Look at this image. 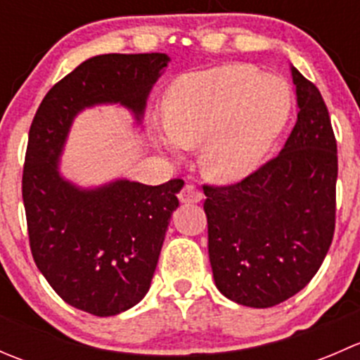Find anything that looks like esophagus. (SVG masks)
<instances>
[{
  "instance_id": "esophagus-1",
  "label": "esophagus",
  "mask_w": 360,
  "mask_h": 360,
  "mask_svg": "<svg viewBox=\"0 0 360 360\" xmlns=\"http://www.w3.org/2000/svg\"><path fill=\"white\" fill-rule=\"evenodd\" d=\"M179 200L183 203H197L202 200V193L197 190L195 184L186 183L183 186V190L179 191Z\"/></svg>"
}]
</instances>
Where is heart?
<instances>
[{
    "label": "heart",
    "instance_id": "heart-1",
    "mask_svg": "<svg viewBox=\"0 0 360 360\" xmlns=\"http://www.w3.org/2000/svg\"><path fill=\"white\" fill-rule=\"evenodd\" d=\"M291 108L292 94L285 79L261 75L248 64L190 72L167 90V136L157 141L169 153L202 146V165L209 176L240 181L264 162Z\"/></svg>",
    "mask_w": 360,
    "mask_h": 360
}]
</instances>
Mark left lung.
I'll list each match as a JSON object with an SVG mask.
<instances>
[{
	"instance_id": "obj_1",
	"label": "left lung",
	"mask_w": 360,
	"mask_h": 360,
	"mask_svg": "<svg viewBox=\"0 0 360 360\" xmlns=\"http://www.w3.org/2000/svg\"><path fill=\"white\" fill-rule=\"evenodd\" d=\"M297 120L281 153L228 186L203 184L209 259L217 289L270 308L314 278L333 242L338 151L317 86L291 68Z\"/></svg>"
}]
</instances>
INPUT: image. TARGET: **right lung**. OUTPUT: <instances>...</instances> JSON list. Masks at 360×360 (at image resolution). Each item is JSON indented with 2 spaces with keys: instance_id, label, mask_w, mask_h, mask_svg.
<instances>
[{
  "instance_id": "1",
  "label": "right lung",
  "mask_w": 360,
  "mask_h": 360,
  "mask_svg": "<svg viewBox=\"0 0 360 360\" xmlns=\"http://www.w3.org/2000/svg\"><path fill=\"white\" fill-rule=\"evenodd\" d=\"M169 60L167 53L92 57L49 90L29 129L22 200L32 259L68 304L97 317L146 296L184 181L118 179L82 190L60 177V151L72 118L94 104L120 103L139 120Z\"/></svg>"
}]
</instances>
